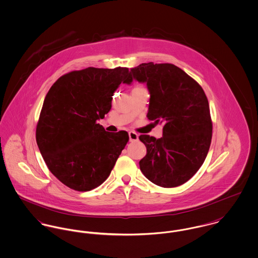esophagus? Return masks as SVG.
I'll use <instances>...</instances> for the list:
<instances>
[{
  "mask_svg": "<svg viewBox=\"0 0 258 258\" xmlns=\"http://www.w3.org/2000/svg\"><path fill=\"white\" fill-rule=\"evenodd\" d=\"M128 137H130V141L131 142H135V141L139 140V135L134 133V132H130L128 133Z\"/></svg>",
  "mask_w": 258,
  "mask_h": 258,
  "instance_id": "esophagus-1",
  "label": "esophagus"
}]
</instances>
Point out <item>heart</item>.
Instances as JSON below:
<instances>
[{
    "mask_svg": "<svg viewBox=\"0 0 258 258\" xmlns=\"http://www.w3.org/2000/svg\"><path fill=\"white\" fill-rule=\"evenodd\" d=\"M137 88H140V87H137Z\"/></svg>",
    "mask_w": 258,
    "mask_h": 258,
    "instance_id": "heart-1",
    "label": "heart"
}]
</instances>
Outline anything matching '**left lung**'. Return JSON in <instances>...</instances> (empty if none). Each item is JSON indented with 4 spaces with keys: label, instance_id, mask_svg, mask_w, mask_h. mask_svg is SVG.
<instances>
[{
    "label": "left lung",
    "instance_id": "left-lung-1",
    "mask_svg": "<svg viewBox=\"0 0 258 258\" xmlns=\"http://www.w3.org/2000/svg\"><path fill=\"white\" fill-rule=\"evenodd\" d=\"M133 80L146 83L150 94L147 118L163 123V137H139L146 155L142 174L162 187H175L198 172L212 139L207 97L199 83L172 63H141L131 70Z\"/></svg>",
    "mask_w": 258,
    "mask_h": 258
}]
</instances>
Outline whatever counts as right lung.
<instances>
[{
  "instance_id": "obj_1",
  "label": "right lung",
  "mask_w": 258,
  "mask_h": 258,
  "mask_svg": "<svg viewBox=\"0 0 258 258\" xmlns=\"http://www.w3.org/2000/svg\"><path fill=\"white\" fill-rule=\"evenodd\" d=\"M127 68H87L63 75L48 91L36 127V142L50 172L64 185L88 191L111 174L128 141L124 131L108 133L97 123L111 110Z\"/></svg>"
}]
</instances>
